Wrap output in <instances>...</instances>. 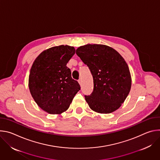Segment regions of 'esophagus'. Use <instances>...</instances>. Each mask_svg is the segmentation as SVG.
I'll use <instances>...</instances> for the list:
<instances>
[{"instance_id":"1","label":"esophagus","mask_w":160,"mask_h":160,"mask_svg":"<svg viewBox=\"0 0 160 160\" xmlns=\"http://www.w3.org/2000/svg\"><path fill=\"white\" fill-rule=\"evenodd\" d=\"M78 83H79V84H80V85H82V79H81V78L78 80Z\"/></svg>"}]
</instances>
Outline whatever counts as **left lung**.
I'll list each match as a JSON object with an SVG mask.
<instances>
[{
    "label": "left lung",
    "mask_w": 160,
    "mask_h": 160,
    "mask_svg": "<svg viewBox=\"0 0 160 160\" xmlns=\"http://www.w3.org/2000/svg\"><path fill=\"white\" fill-rule=\"evenodd\" d=\"M76 53L93 77V92L85 96L90 108L102 114L118 109L132 85L130 72L123 58L115 49L102 44L83 45Z\"/></svg>",
    "instance_id": "left-lung-1"
}]
</instances>
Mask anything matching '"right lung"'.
I'll return each mask as SVG.
<instances>
[{
  "instance_id": "add662e5",
  "label": "right lung",
  "mask_w": 160,
  "mask_h": 160,
  "mask_svg": "<svg viewBox=\"0 0 160 160\" xmlns=\"http://www.w3.org/2000/svg\"><path fill=\"white\" fill-rule=\"evenodd\" d=\"M75 53L70 45H59L42 52L30 69L28 87L37 105L52 115H60L70 107L80 90L66 66Z\"/></svg>"
}]
</instances>
